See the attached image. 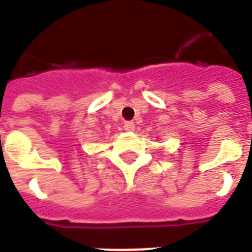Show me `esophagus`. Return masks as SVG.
I'll list each match as a JSON object with an SVG mask.
<instances>
[{
    "mask_svg": "<svg viewBox=\"0 0 252 252\" xmlns=\"http://www.w3.org/2000/svg\"><path fill=\"white\" fill-rule=\"evenodd\" d=\"M124 129L128 132L135 131V124H133V121H126V123H124Z\"/></svg>",
    "mask_w": 252,
    "mask_h": 252,
    "instance_id": "1",
    "label": "esophagus"
}]
</instances>
